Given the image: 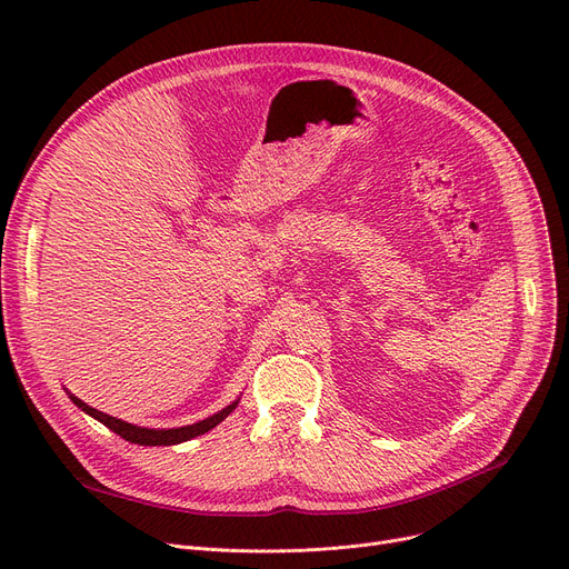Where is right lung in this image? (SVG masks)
Masks as SVG:
<instances>
[{"label":"right lung","instance_id":"right-lung-1","mask_svg":"<svg viewBox=\"0 0 569 569\" xmlns=\"http://www.w3.org/2000/svg\"><path fill=\"white\" fill-rule=\"evenodd\" d=\"M73 399V403L78 406V408H82L87 415H92L94 420H99L101 425H106L110 431H114L117 436H122L124 440H129V442H138V445H177V442H184V440H191V438H196V436H202V433H207L209 429H214L219 422H223L226 417L234 410V406H237V401L232 403V406H228V408H223V410H219L217 415H212V417H207V420H202V422H198V425H191V427H179V429H142V427H133V425H129V422H122V420H117V417H110V415H106V412H101V410H97V408H92V406H87V403H82L80 399H76V397H71Z\"/></svg>","mask_w":569,"mask_h":569}]
</instances>
